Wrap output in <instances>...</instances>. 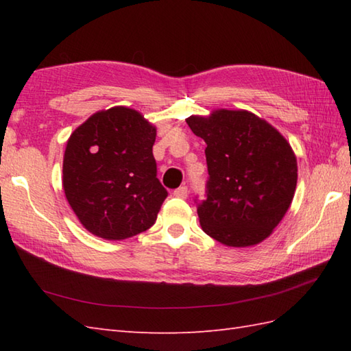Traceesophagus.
<instances>
[{"mask_svg": "<svg viewBox=\"0 0 351 351\" xmlns=\"http://www.w3.org/2000/svg\"><path fill=\"white\" fill-rule=\"evenodd\" d=\"M173 196H175V197H180V199H187V196H189V189L185 187V185H182V187L176 189V190L173 191Z\"/></svg>", "mask_w": 351, "mask_h": 351, "instance_id": "obj_1", "label": "esophagus"}]
</instances>
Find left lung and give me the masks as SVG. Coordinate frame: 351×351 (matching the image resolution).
I'll list each match as a JSON object with an SVG mask.
<instances>
[{"label": "left lung", "mask_w": 351, "mask_h": 351, "mask_svg": "<svg viewBox=\"0 0 351 351\" xmlns=\"http://www.w3.org/2000/svg\"><path fill=\"white\" fill-rule=\"evenodd\" d=\"M206 143L208 195L197 208L202 230L229 247L273 234L293 202L297 158L288 140L247 110H213L185 119Z\"/></svg>", "instance_id": "8db88e82"}]
</instances>
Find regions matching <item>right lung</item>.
Returning <instances> with one entry per match:
<instances>
[{"label": "right lung", "instance_id": "obj_1", "mask_svg": "<svg viewBox=\"0 0 351 351\" xmlns=\"http://www.w3.org/2000/svg\"><path fill=\"white\" fill-rule=\"evenodd\" d=\"M156 128L140 111H96L71 134L63 156V190L80 223L110 241L151 228L167 190L156 178Z\"/></svg>", "mask_w": 351, "mask_h": 351}]
</instances>
